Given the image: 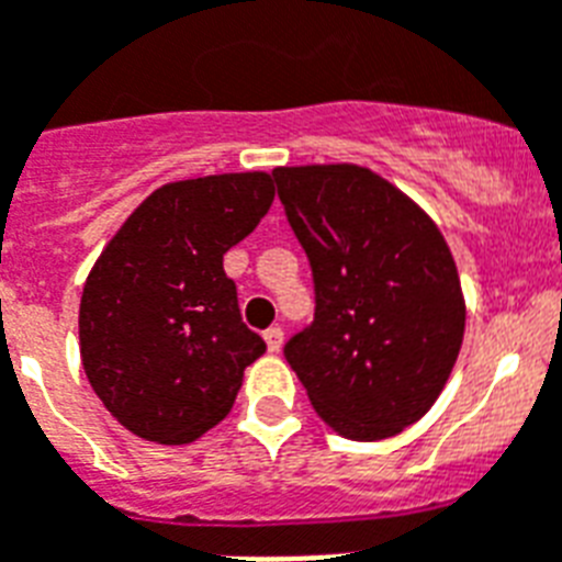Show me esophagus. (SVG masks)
<instances>
[{"label": "esophagus", "instance_id": "obj_1", "mask_svg": "<svg viewBox=\"0 0 562 562\" xmlns=\"http://www.w3.org/2000/svg\"><path fill=\"white\" fill-rule=\"evenodd\" d=\"M263 341L270 347V353H278L281 345H284V330L281 327H270V330H263Z\"/></svg>", "mask_w": 562, "mask_h": 562}]
</instances>
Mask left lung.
<instances>
[{
	"label": "left lung",
	"instance_id": "8db88e82",
	"mask_svg": "<svg viewBox=\"0 0 562 562\" xmlns=\"http://www.w3.org/2000/svg\"><path fill=\"white\" fill-rule=\"evenodd\" d=\"M272 178L315 286V318L286 341V361L341 437H396L428 414L462 347L451 249L370 169L281 166Z\"/></svg>",
	"mask_w": 562,
	"mask_h": 562
}]
</instances>
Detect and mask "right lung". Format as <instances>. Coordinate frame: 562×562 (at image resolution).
<instances>
[{"label": "right lung", "instance_id": "obj_1", "mask_svg": "<svg viewBox=\"0 0 562 562\" xmlns=\"http://www.w3.org/2000/svg\"><path fill=\"white\" fill-rule=\"evenodd\" d=\"M272 198L263 171L166 183L97 258L80 301L82 368L109 414L140 439L187 445L206 434L267 350L240 322L224 255Z\"/></svg>", "mask_w": 562, "mask_h": 562}]
</instances>
